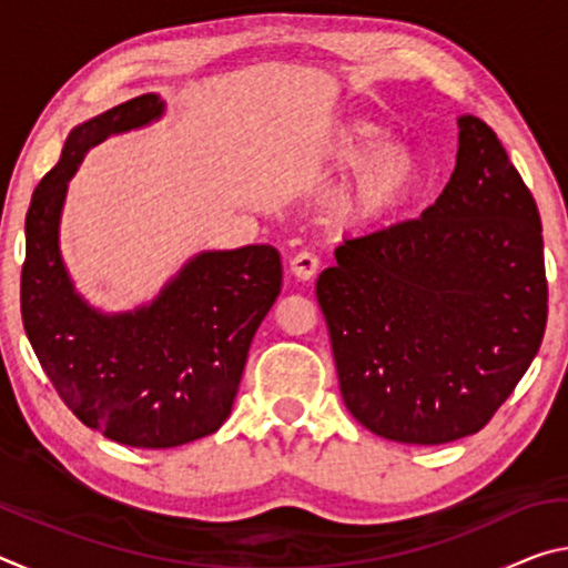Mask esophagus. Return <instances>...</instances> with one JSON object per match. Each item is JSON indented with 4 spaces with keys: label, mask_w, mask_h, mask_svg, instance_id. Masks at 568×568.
I'll return each instance as SVG.
<instances>
[{
    "label": "esophagus",
    "mask_w": 568,
    "mask_h": 568,
    "mask_svg": "<svg viewBox=\"0 0 568 568\" xmlns=\"http://www.w3.org/2000/svg\"><path fill=\"white\" fill-rule=\"evenodd\" d=\"M321 261L307 250H301V253L293 255L291 261V273L297 277V281H313L315 273H318Z\"/></svg>",
    "instance_id": "1"
}]
</instances>
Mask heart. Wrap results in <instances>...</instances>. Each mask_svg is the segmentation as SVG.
<instances>
[{
	"label": "heart",
	"mask_w": 568,
	"mask_h": 568,
	"mask_svg": "<svg viewBox=\"0 0 568 568\" xmlns=\"http://www.w3.org/2000/svg\"><path fill=\"white\" fill-rule=\"evenodd\" d=\"M323 160L351 165L331 203L341 227H376L410 203L423 180V160L408 142L388 140L383 124L351 118L325 134Z\"/></svg>",
	"instance_id": "1"
}]
</instances>
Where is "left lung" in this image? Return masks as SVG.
Segmentation results:
<instances>
[{"instance_id": "1", "label": "left lung", "mask_w": 568, "mask_h": 568, "mask_svg": "<svg viewBox=\"0 0 568 568\" xmlns=\"http://www.w3.org/2000/svg\"><path fill=\"white\" fill-rule=\"evenodd\" d=\"M315 295L361 426L416 446L484 428L536 358L549 311L541 217L496 132L460 114L436 203L345 240Z\"/></svg>"}]
</instances>
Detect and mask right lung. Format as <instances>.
I'll return each instance as SVG.
<instances>
[{
  "mask_svg": "<svg viewBox=\"0 0 568 568\" xmlns=\"http://www.w3.org/2000/svg\"><path fill=\"white\" fill-rule=\"evenodd\" d=\"M162 114L165 102L150 92L77 124L24 220L27 338L67 408L132 448H175L223 426L250 343L283 285L281 253L245 245L192 255L134 311L104 313L77 291L60 250L67 185L94 145Z\"/></svg>",
  "mask_w": 568,
  "mask_h": 568,
  "instance_id": "obj_1",
  "label": "right lung"
}]
</instances>
